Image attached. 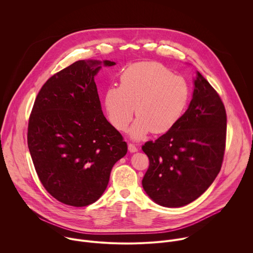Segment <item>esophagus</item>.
<instances>
[{"label":"esophagus","mask_w":253,"mask_h":253,"mask_svg":"<svg viewBox=\"0 0 253 253\" xmlns=\"http://www.w3.org/2000/svg\"><path fill=\"white\" fill-rule=\"evenodd\" d=\"M128 150H129L131 153H134V152H136V151L138 150V148L134 145V144L129 143V144H128Z\"/></svg>","instance_id":"obj_1"}]
</instances>
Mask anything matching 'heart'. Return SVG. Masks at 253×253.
<instances>
[{
  "label": "heart",
  "mask_w": 253,
  "mask_h": 253,
  "mask_svg": "<svg viewBox=\"0 0 253 253\" xmlns=\"http://www.w3.org/2000/svg\"><path fill=\"white\" fill-rule=\"evenodd\" d=\"M188 81L157 62H138L128 66L119 78V87L107 89L105 108L112 125L125 131L134 114L130 134L142 139L150 131L162 134L182 118L190 100Z\"/></svg>",
  "instance_id": "1"
}]
</instances>
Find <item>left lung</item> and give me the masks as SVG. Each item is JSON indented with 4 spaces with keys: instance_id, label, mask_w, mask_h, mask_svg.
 <instances>
[{
    "instance_id": "1",
    "label": "left lung",
    "mask_w": 253,
    "mask_h": 253,
    "mask_svg": "<svg viewBox=\"0 0 253 253\" xmlns=\"http://www.w3.org/2000/svg\"><path fill=\"white\" fill-rule=\"evenodd\" d=\"M226 111L214 88L196 72L188 109L155 141L142 146L149 167L147 195L164 207H181L202 195L218 175L225 150Z\"/></svg>"
}]
</instances>
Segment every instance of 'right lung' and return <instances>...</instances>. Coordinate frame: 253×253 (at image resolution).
<instances>
[{"label":"right lung","instance_id":"add662e5","mask_svg":"<svg viewBox=\"0 0 253 253\" xmlns=\"http://www.w3.org/2000/svg\"><path fill=\"white\" fill-rule=\"evenodd\" d=\"M101 64L80 60L53 75L29 119L28 147L41 183L58 201L75 207L101 197L112 167L127 153V143L102 112L94 80Z\"/></svg>","mask_w":253,"mask_h":253}]
</instances>
